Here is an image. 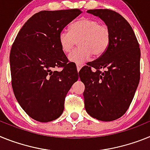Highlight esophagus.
I'll use <instances>...</instances> for the list:
<instances>
[{
  "label": "esophagus",
  "instance_id": "1",
  "mask_svg": "<svg viewBox=\"0 0 150 150\" xmlns=\"http://www.w3.org/2000/svg\"><path fill=\"white\" fill-rule=\"evenodd\" d=\"M76 67H77V70H78V71H79L81 69V67H82V64H81V63H77Z\"/></svg>",
  "mask_w": 150,
  "mask_h": 150
}]
</instances>
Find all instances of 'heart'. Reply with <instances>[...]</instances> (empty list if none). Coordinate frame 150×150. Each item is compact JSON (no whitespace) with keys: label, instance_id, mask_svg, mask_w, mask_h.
I'll use <instances>...</instances> for the list:
<instances>
[{"label":"heart","instance_id":"heart-1","mask_svg":"<svg viewBox=\"0 0 150 150\" xmlns=\"http://www.w3.org/2000/svg\"><path fill=\"white\" fill-rule=\"evenodd\" d=\"M111 39L110 30L107 25L100 24L97 19L81 18L70 26V32L62 30L58 41L61 50L69 53L79 41V47L69 55V59L76 63H82L93 57L102 56L109 47Z\"/></svg>","mask_w":150,"mask_h":150}]
</instances>
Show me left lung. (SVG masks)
<instances>
[{"instance_id":"8db88e82","label":"left lung","mask_w":150,"mask_h":150,"mask_svg":"<svg viewBox=\"0 0 150 150\" xmlns=\"http://www.w3.org/2000/svg\"><path fill=\"white\" fill-rule=\"evenodd\" d=\"M87 12L103 21L111 39L106 51L79 72L85 86L84 107L91 117L111 122L126 112L137 88L140 46L130 24L119 13L106 9Z\"/></svg>"}]
</instances>
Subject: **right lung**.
<instances>
[{
  "mask_svg": "<svg viewBox=\"0 0 150 150\" xmlns=\"http://www.w3.org/2000/svg\"><path fill=\"white\" fill-rule=\"evenodd\" d=\"M81 13L79 9L37 13L23 25L13 44L10 64L14 94L23 110L38 122L60 116L68 91L79 79L58 36ZM57 67L63 69L54 71Z\"/></svg>",
  "mask_w": 150,
  "mask_h": 150,
  "instance_id": "1",
  "label": "right lung"
}]
</instances>
